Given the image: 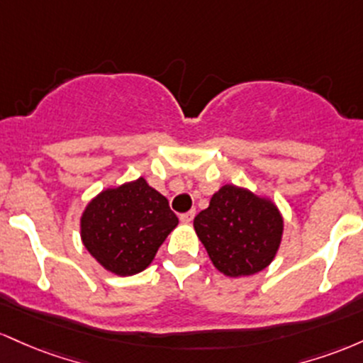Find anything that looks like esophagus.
<instances>
[{
  "mask_svg": "<svg viewBox=\"0 0 363 363\" xmlns=\"http://www.w3.org/2000/svg\"><path fill=\"white\" fill-rule=\"evenodd\" d=\"M194 218H195V211H189V213L180 216V221L183 225H190V223L194 221Z\"/></svg>",
  "mask_w": 363,
  "mask_h": 363,
  "instance_id": "1",
  "label": "esophagus"
}]
</instances>
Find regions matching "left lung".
<instances>
[{
  "label": "left lung",
  "instance_id": "obj_1",
  "mask_svg": "<svg viewBox=\"0 0 363 363\" xmlns=\"http://www.w3.org/2000/svg\"><path fill=\"white\" fill-rule=\"evenodd\" d=\"M283 226L271 199L236 185L221 186L194 219L195 233L214 267L230 278L266 269L276 257Z\"/></svg>",
  "mask_w": 363,
  "mask_h": 363
}]
</instances>
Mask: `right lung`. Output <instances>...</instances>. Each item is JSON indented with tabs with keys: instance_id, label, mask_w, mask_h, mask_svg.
I'll return each mask as SVG.
<instances>
[{
	"instance_id": "right-lung-1",
	"label": "right lung",
	"mask_w": 363,
	"mask_h": 363,
	"mask_svg": "<svg viewBox=\"0 0 363 363\" xmlns=\"http://www.w3.org/2000/svg\"><path fill=\"white\" fill-rule=\"evenodd\" d=\"M177 225L168 199L140 177L96 195L80 218V236L104 269L132 276L152 262Z\"/></svg>"
}]
</instances>
